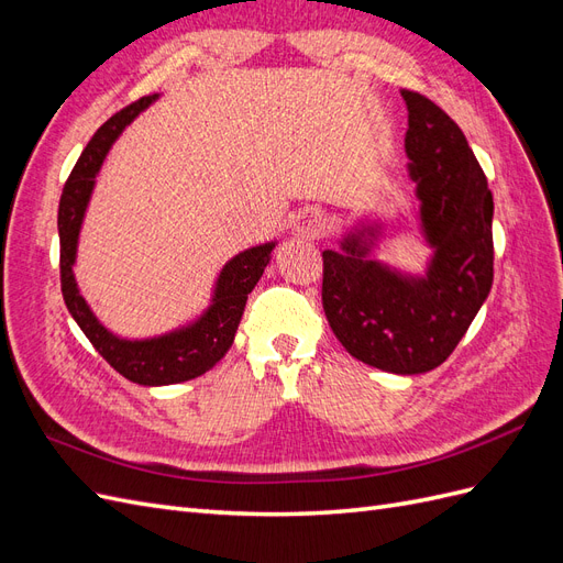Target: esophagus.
I'll return each instance as SVG.
<instances>
[{"label":"esophagus","instance_id":"obj_1","mask_svg":"<svg viewBox=\"0 0 563 563\" xmlns=\"http://www.w3.org/2000/svg\"><path fill=\"white\" fill-rule=\"evenodd\" d=\"M291 225L296 234L308 236V240H317V236L329 230V218L319 207H305L294 216Z\"/></svg>","mask_w":563,"mask_h":563}]
</instances>
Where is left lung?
I'll return each mask as SVG.
<instances>
[{
  "label": "left lung",
  "mask_w": 563,
  "mask_h": 563,
  "mask_svg": "<svg viewBox=\"0 0 563 563\" xmlns=\"http://www.w3.org/2000/svg\"><path fill=\"white\" fill-rule=\"evenodd\" d=\"M408 178L416 183L422 275L373 258L383 220H362L323 255V312L343 347L373 368L416 376L444 364L493 284V195L463 131L430 98L401 91Z\"/></svg>",
  "instance_id": "obj_1"
}]
</instances>
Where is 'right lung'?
<instances>
[{
    "label": "right lung",
    "mask_w": 563,
    "mask_h": 563,
    "mask_svg": "<svg viewBox=\"0 0 563 563\" xmlns=\"http://www.w3.org/2000/svg\"><path fill=\"white\" fill-rule=\"evenodd\" d=\"M157 98V93L141 98L139 103L110 117L93 133V139L84 147L70 178H67L63 187L58 207L60 288L67 310H70L73 319L79 323L84 335L91 340V345L117 373H122L126 380L145 387L192 380L223 360L234 343L236 329H240L246 298L263 277V272L272 258V249L277 246V242H265L236 253L220 269L209 308L197 319L187 321L168 333L152 338H122L112 333L93 314L87 298L79 291L73 269L77 263L84 216H87L93 195L96 176L100 166H103L112 143Z\"/></svg>",
    "instance_id": "1"
}]
</instances>
